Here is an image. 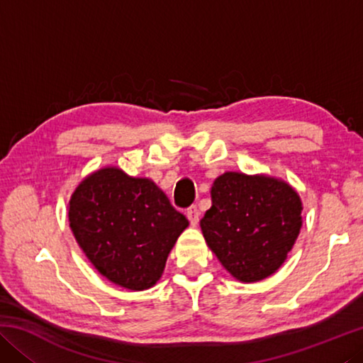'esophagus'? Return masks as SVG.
<instances>
[{
  "mask_svg": "<svg viewBox=\"0 0 363 363\" xmlns=\"http://www.w3.org/2000/svg\"><path fill=\"white\" fill-rule=\"evenodd\" d=\"M187 218H189V220H190V224H192L194 227L199 224V220H200V211H199V208H196L195 205H192L187 210Z\"/></svg>",
  "mask_w": 363,
  "mask_h": 363,
  "instance_id": "1",
  "label": "esophagus"
}]
</instances>
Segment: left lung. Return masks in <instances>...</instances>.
I'll return each mask as SVG.
<instances>
[{
  "label": "left lung",
  "mask_w": 363,
  "mask_h": 363,
  "mask_svg": "<svg viewBox=\"0 0 363 363\" xmlns=\"http://www.w3.org/2000/svg\"><path fill=\"white\" fill-rule=\"evenodd\" d=\"M201 232L232 277L251 284L277 272L303 225L296 190L270 176L220 174Z\"/></svg>",
  "instance_id": "8db88e82"
}]
</instances>
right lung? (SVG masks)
I'll return each instance as SVG.
<instances>
[{"label":"right lung","instance_id":"obj_1","mask_svg":"<svg viewBox=\"0 0 363 363\" xmlns=\"http://www.w3.org/2000/svg\"><path fill=\"white\" fill-rule=\"evenodd\" d=\"M69 220L79 248L101 275L133 291L157 284L189 225L155 182L115 167L79 182L69 201Z\"/></svg>","mask_w":363,"mask_h":363}]
</instances>
